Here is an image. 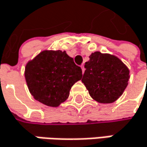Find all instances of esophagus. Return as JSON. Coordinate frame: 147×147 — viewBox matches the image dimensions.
Returning a JSON list of instances; mask_svg holds the SVG:
<instances>
[{"label": "esophagus", "mask_w": 147, "mask_h": 147, "mask_svg": "<svg viewBox=\"0 0 147 147\" xmlns=\"http://www.w3.org/2000/svg\"><path fill=\"white\" fill-rule=\"evenodd\" d=\"M81 67H82V73H84V71H85V66H84V65H83V64H82V65H81Z\"/></svg>", "instance_id": "34e87169"}]
</instances>
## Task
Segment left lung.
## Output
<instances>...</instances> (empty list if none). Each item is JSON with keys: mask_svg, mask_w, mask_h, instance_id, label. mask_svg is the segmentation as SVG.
Returning a JSON list of instances; mask_svg holds the SVG:
<instances>
[{"mask_svg": "<svg viewBox=\"0 0 147 147\" xmlns=\"http://www.w3.org/2000/svg\"><path fill=\"white\" fill-rule=\"evenodd\" d=\"M85 63L82 82L89 94L100 103H112L123 93L130 78L129 70L117 56L92 53Z\"/></svg>", "mask_w": 147, "mask_h": 147, "instance_id": "8db88e82", "label": "left lung"}]
</instances>
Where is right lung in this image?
<instances>
[{"instance_id":"obj_1","label":"right lung","mask_w":147,"mask_h":147,"mask_svg":"<svg viewBox=\"0 0 147 147\" xmlns=\"http://www.w3.org/2000/svg\"><path fill=\"white\" fill-rule=\"evenodd\" d=\"M25 77L34 98L55 107L68 98L82 71L65 51H44L27 63Z\"/></svg>"}]
</instances>
